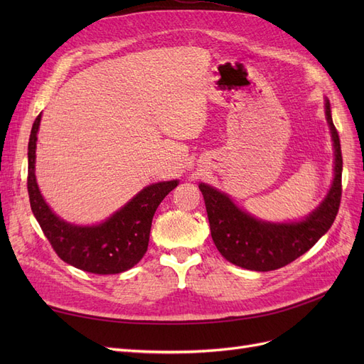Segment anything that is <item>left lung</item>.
Returning <instances> with one entry per match:
<instances>
[{
  "label": "left lung",
  "instance_id": "obj_1",
  "mask_svg": "<svg viewBox=\"0 0 364 364\" xmlns=\"http://www.w3.org/2000/svg\"><path fill=\"white\" fill-rule=\"evenodd\" d=\"M325 109L334 141L336 174L326 199L302 222L284 225L261 222L241 211L226 194L211 188L209 185H199L205 199L214 245L229 262L257 272L281 269L310 250L334 223L341 199L343 159H341L338 132L333 123L328 100Z\"/></svg>",
  "mask_w": 364,
  "mask_h": 364
}]
</instances>
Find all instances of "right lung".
Here are the masks:
<instances>
[{"label":"right lung","mask_w":364,"mask_h":364,"mask_svg":"<svg viewBox=\"0 0 364 364\" xmlns=\"http://www.w3.org/2000/svg\"><path fill=\"white\" fill-rule=\"evenodd\" d=\"M41 114L36 117L28 139L27 188L31 211L58 257L71 266L95 273L115 274L132 269L147 252L150 228L156 208L178 181L146 186L124 208L105 223L74 226L63 222L42 199L35 178V151Z\"/></svg>","instance_id":"right-lung-1"}]
</instances>
